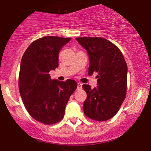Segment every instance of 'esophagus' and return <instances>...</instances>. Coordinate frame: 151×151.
Listing matches in <instances>:
<instances>
[{"label": "esophagus", "instance_id": "1", "mask_svg": "<svg viewBox=\"0 0 151 151\" xmlns=\"http://www.w3.org/2000/svg\"><path fill=\"white\" fill-rule=\"evenodd\" d=\"M82 88H83V84H82L81 83H77V90H81Z\"/></svg>", "mask_w": 151, "mask_h": 151}]
</instances>
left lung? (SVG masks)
I'll return each mask as SVG.
<instances>
[{"label": "left lung", "mask_w": 151, "mask_h": 151, "mask_svg": "<svg viewBox=\"0 0 151 151\" xmlns=\"http://www.w3.org/2000/svg\"><path fill=\"white\" fill-rule=\"evenodd\" d=\"M77 41L89 57L88 74H97V86L83 85L87 99L83 111L88 118L105 121L115 116L126 97L128 68L121 50L100 37H80Z\"/></svg>", "instance_id": "obj_1"}]
</instances>
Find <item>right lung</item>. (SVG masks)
<instances>
[{
  "label": "right lung",
  "instance_id": "right-lung-1",
  "mask_svg": "<svg viewBox=\"0 0 151 151\" xmlns=\"http://www.w3.org/2000/svg\"><path fill=\"white\" fill-rule=\"evenodd\" d=\"M70 38L48 36L34 41L20 63L19 90L30 116L45 124H53L64 116L69 97L77 87L75 80L60 82L49 74L58 67L60 50Z\"/></svg>",
  "mask_w": 151,
  "mask_h": 151
}]
</instances>
